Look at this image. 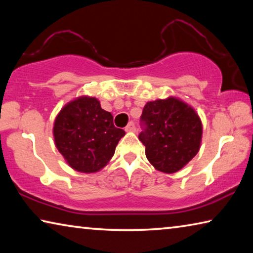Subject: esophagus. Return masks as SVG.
<instances>
[{
    "mask_svg": "<svg viewBox=\"0 0 253 253\" xmlns=\"http://www.w3.org/2000/svg\"><path fill=\"white\" fill-rule=\"evenodd\" d=\"M125 130L126 131H135L136 130V127H135V124L132 123V122H130L129 124H128V125L126 126V128H125Z\"/></svg>",
    "mask_w": 253,
    "mask_h": 253,
    "instance_id": "1",
    "label": "esophagus"
}]
</instances>
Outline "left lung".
<instances>
[{
	"label": "left lung",
	"mask_w": 253,
	"mask_h": 253,
	"mask_svg": "<svg viewBox=\"0 0 253 253\" xmlns=\"http://www.w3.org/2000/svg\"><path fill=\"white\" fill-rule=\"evenodd\" d=\"M145 127L139 140L148 162L155 169L173 174L182 169L202 142L203 127L193 107L177 97L148 101L142 114Z\"/></svg>",
	"instance_id": "left-lung-1"
}]
</instances>
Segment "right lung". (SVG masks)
I'll use <instances>...</instances> for the list:
<instances>
[{
    "label": "right lung",
    "instance_id": "obj_1",
    "mask_svg": "<svg viewBox=\"0 0 253 253\" xmlns=\"http://www.w3.org/2000/svg\"><path fill=\"white\" fill-rule=\"evenodd\" d=\"M95 97L80 96L59 111L53 124L54 144L67 164L80 173L99 172L114 156L125 131Z\"/></svg>",
    "mask_w": 253,
    "mask_h": 253
}]
</instances>
